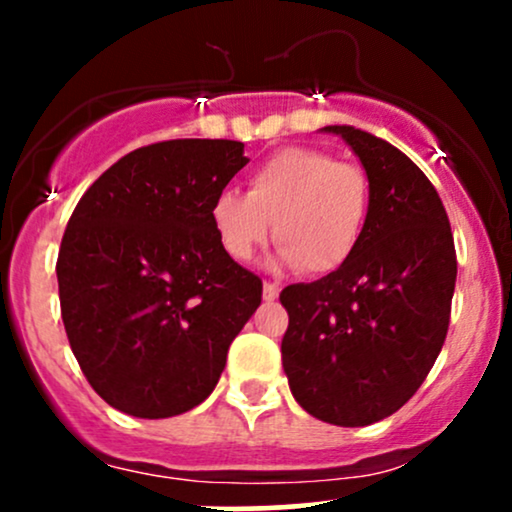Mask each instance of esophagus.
Returning a JSON list of instances; mask_svg holds the SVG:
<instances>
[{
    "mask_svg": "<svg viewBox=\"0 0 512 512\" xmlns=\"http://www.w3.org/2000/svg\"><path fill=\"white\" fill-rule=\"evenodd\" d=\"M262 296H264V301H274V298L279 296V284H272V281H264Z\"/></svg>",
    "mask_w": 512,
    "mask_h": 512,
    "instance_id": "1",
    "label": "esophagus"
}]
</instances>
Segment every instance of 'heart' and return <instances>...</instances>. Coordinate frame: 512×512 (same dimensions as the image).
<instances>
[{
  "label": "heart",
  "instance_id": "1",
  "mask_svg": "<svg viewBox=\"0 0 512 512\" xmlns=\"http://www.w3.org/2000/svg\"><path fill=\"white\" fill-rule=\"evenodd\" d=\"M370 204L373 187L361 166L310 146H289L252 170L248 195L226 190L214 199L211 226L236 262L250 260L274 231L281 264L330 274L354 257Z\"/></svg>",
  "mask_w": 512,
  "mask_h": 512
}]
</instances>
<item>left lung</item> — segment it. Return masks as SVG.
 <instances>
[{"instance_id": "obj_1", "label": "left lung", "mask_w": 512, "mask_h": 512, "mask_svg": "<svg viewBox=\"0 0 512 512\" xmlns=\"http://www.w3.org/2000/svg\"><path fill=\"white\" fill-rule=\"evenodd\" d=\"M339 134L366 168L373 204L344 267L291 284L281 361L296 402L334 426L395 414L443 349L457 257L448 214L424 170L397 146L349 125Z\"/></svg>"}]
</instances>
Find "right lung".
Masks as SVG:
<instances>
[{"label":"right lung","instance_id":"add662e5","mask_svg":"<svg viewBox=\"0 0 512 512\" xmlns=\"http://www.w3.org/2000/svg\"><path fill=\"white\" fill-rule=\"evenodd\" d=\"M243 142L170 139L122 156L76 204L57 257L62 322L110 407L168 419L211 395L262 279L226 255L211 204Z\"/></svg>","mask_w":512,"mask_h":512}]
</instances>
